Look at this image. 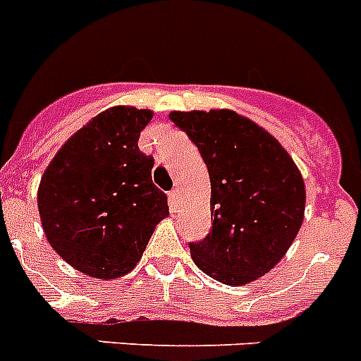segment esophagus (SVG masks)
<instances>
[{
  "label": "esophagus",
  "instance_id": "esophagus-1",
  "mask_svg": "<svg viewBox=\"0 0 361 361\" xmlns=\"http://www.w3.org/2000/svg\"><path fill=\"white\" fill-rule=\"evenodd\" d=\"M168 199H169V206H171V210H175L178 206V192L177 190H171V192L168 193Z\"/></svg>",
  "mask_w": 361,
  "mask_h": 361
}]
</instances>
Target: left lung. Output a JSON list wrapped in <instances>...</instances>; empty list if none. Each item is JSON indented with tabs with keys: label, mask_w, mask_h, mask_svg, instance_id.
Masks as SVG:
<instances>
[{
	"label": "left lung",
	"mask_w": 361,
	"mask_h": 361,
	"mask_svg": "<svg viewBox=\"0 0 361 361\" xmlns=\"http://www.w3.org/2000/svg\"><path fill=\"white\" fill-rule=\"evenodd\" d=\"M201 151L212 183V230L193 263L224 285H248L283 259L305 217V183L288 151L232 109L171 111Z\"/></svg>",
	"instance_id": "1"
}]
</instances>
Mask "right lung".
Instances as JSON below:
<instances>
[{"label": "right lung", "instance_id": "right-lung-1", "mask_svg": "<svg viewBox=\"0 0 361 361\" xmlns=\"http://www.w3.org/2000/svg\"><path fill=\"white\" fill-rule=\"evenodd\" d=\"M153 111L113 106L78 129L52 157L38 186L49 245L94 279L137 267L157 224L169 215L166 193L151 180L153 157L138 149Z\"/></svg>", "mask_w": 361, "mask_h": 361}]
</instances>
